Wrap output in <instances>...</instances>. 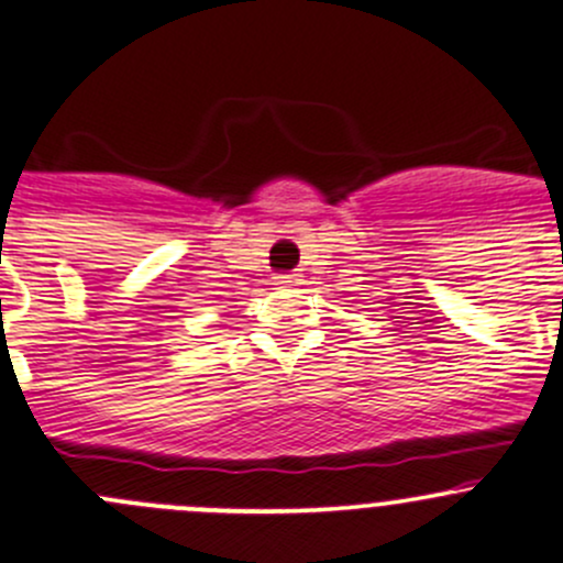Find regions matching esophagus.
Returning a JSON list of instances; mask_svg holds the SVG:
<instances>
[{
  "instance_id": "1",
  "label": "esophagus",
  "mask_w": 563,
  "mask_h": 563,
  "mask_svg": "<svg viewBox=\"0 0 563 563\" xmlns=\"http://www.w3.org/2000/svg\"><path fill=\"white\" fill-rule=\"evenodd\" d=\"M299 283V275H277V286H283V288H291V286H297Z\"/></svg>"
}]
</instances>
